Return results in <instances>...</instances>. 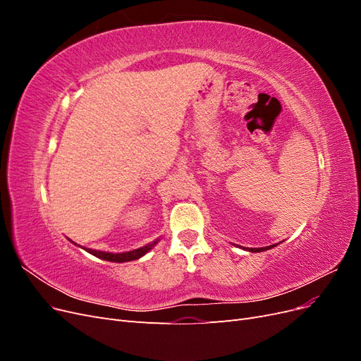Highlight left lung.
<instances>
[{
    "mask_svg": "<svg viewBox=\"0 0 361 361\" xmlns=\"http://www.w3.org/2000/svg\"><path fill=\"white\" fill-rule=\"evenodd\" d=\"M277 245H279V244H272V245H268V247H259V248H245V247H241V245H238V247L245 250V251H250V253H260V251H267V250L274 248V247H277Z\"/></svg>",
    "mask_w": 361,
    "mask_h": 361,
    "instance_id": "obj_1",
    "label": "left lung"
}]
</instances>
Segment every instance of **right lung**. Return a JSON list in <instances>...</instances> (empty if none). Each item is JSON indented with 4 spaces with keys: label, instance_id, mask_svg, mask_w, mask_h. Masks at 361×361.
Listing matches in <instances>:
<instances>
[{
    "label": "right lung",
    "instance_id": "obj_1",
    "mask_svg": "<svg viewBox=\"0 0 361 361\" xmlns=\"http://www.w3.org/2000/svg\"><path fill=\"white\" fill-rule=\"evenodd\" d=\"M68 239H69V238H68ZM69 241H71L73 245L85 250L87 253H90V255H93V256H96V257H99V259H102V260L116 262V264H122V262H130V260H137V259H140V257H143V256L147 253V251H150L152 248H154V247L158 244L159 238L155 239V241H152L150 244H146V245H143V247L135 248V250H130V251H123V253H110V251L93 250V248H87V247L78 245L76 243H73L72 239H69Z\"/></svg>",
    "mask_w": 361,
    "mask_h": 361
}]
</instances>
